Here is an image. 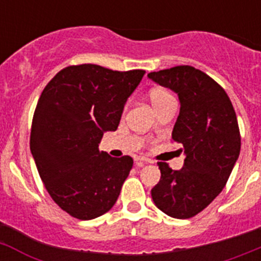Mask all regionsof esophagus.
<instances>
[{"instance_id": "34e87169", "label": "esophagus", "mask_w": 261, "mask_h": 261, "mask_svg": "<svg viewBox=\"0 0 261 261\" xmlns=\"http://www.w3.org/2000/svg\"><path fill=\"white\" fill-rule=\"evenodd\" d=\"M136 163H137V166H142L144 163H153V161L149 158H145V156H138V158H136Z\"/></svg>"}]
</instances>
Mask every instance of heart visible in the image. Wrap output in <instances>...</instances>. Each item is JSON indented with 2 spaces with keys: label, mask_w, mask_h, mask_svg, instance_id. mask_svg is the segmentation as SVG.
<instances>
[{
  "label": "heart",
  "mask_w": 261,
  "mask_h": 261,
  "mask_svg": "<svg viewBox=\"0 0 261 261\" xmlns=\"http://www.w3.org/2000/svg\"><path fill=\"white\" fill-rule=\"evenodd\" d=\"M149 98H150L151 106L154 107V110H158L159 107H162V106L167 105L170 102H175L174 96L162 87H155V89L150 90Z\"/></svg>",
  "instance_id": "obj_1"
}]
</instances>
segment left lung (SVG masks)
<instances>
[{"instance_id":"obj_1","label":"left lung","mask_w":261,"mask_h":261,"mask_svg":"<svg viewBox=\"0 0 261 261\" xmlns=\"http://www.w3.org/2000/svg\"><path fill=\"white\" fill-rule=\"evenodd\" d=\"M147 77L177 94L180 112L172 140L183 145L184 166L158 162L161 180L151 190L156 208L184 220L204 211L223 190L241 151L231 100L204 71L190 65L151 71Z\"/></svg>"}]
</instances>
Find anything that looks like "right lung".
<instances>
[{
	"mask_svg": "<svg viewBox=\"0 0 261 261\" xmlns=\"http://www.w3.org/2000/svg\"><path fill=\"white\" fill-rule=\"evenodd\" d=\"M144 74L71 65L60 70L39 98L30 149L45 190L74 218L102 216L119 197L133 159L114 158L98 146L103 133L117 129L126 99Z\"/></svg>",
	"mask_w": 261,
	"mask_h": 261,
	"instance_id": "right-lung-1",
	"label": "right lung"
}]
</instances>
